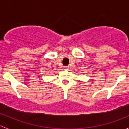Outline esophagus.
I'll return each instance as SVG.
<instances>
[{
	"label": "esophagus",
	"instance_id": "1",
	"mask_svg": "<svg viewBox=\"0 0 129 129\" xmlns=\"http://www.w3.org/2000/svg\"><path fill=\"white\" fill-rule=\"evenodd\" d=\"M68 69H69L68 67H63V69H64V70H68Z\"/></svg>",
	"mask_w": 129,
	"mask_h": 129
}]
</instances>
